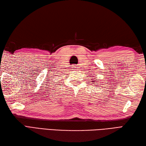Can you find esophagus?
<instances>
[{
  "mask_svg": "<svg viewBox=\"0 0 146 146\" xmlns=\"http://www.w3.org/2000/svg\"><path fill=\"white\" fill-rule=\"evenodd\" d=\"M72 68H73V69H76V68H78V67H77V66H75V65H73Z\"/></svg>",
  "mask_w": 146,
  "mask_h": 146,
  "instance_id": "obj_1",
  "label": "esophagus"
}]
</instances>
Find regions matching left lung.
Here are the masks:
<instances>
[{
    "label": "left lung",
    "instance_id": "obj_1",
    "mask_svg": "<svg viewBox=\"0 0 146 146\" xmlns=\"http://www.w3.org/2000/svg\"><path fill=\"white\" fill-rule=\"evenodd\" d=\"M92 82H95V81H93Z\"/></svg>",
    "mask_w": 146,
    "mask_h": 146
}]
</instances>
